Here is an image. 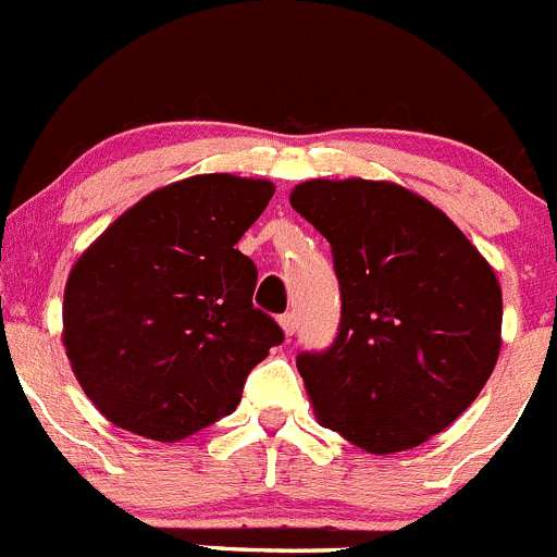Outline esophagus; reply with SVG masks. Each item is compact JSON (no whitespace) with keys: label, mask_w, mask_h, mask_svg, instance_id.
Masks as SVG:
<instances>
[{"label":"esophagus","mask_w":557,"mask_h":557,"mask_svg":"<svg viewBox=\"0 0 557 557\" xmlns=\"http://www.w3.org/2000/svg\"><path fill=\"white\" fill-rule=\"evenodd\" d=\"M280 326H283L285 335L290 337L296 332V326H299V319H296V313H285V315H280Z\"/></svg>","instance_id":"34e87169"}]
</instances>
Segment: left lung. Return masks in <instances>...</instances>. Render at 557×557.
I'll return each instance as SVG.
<instances>
[{"label": "left lung", "mask_w": 557, "mask_h": 557, "mask_svg": "<svg viewBox=\"0 0 557 557\" xmlns=\"http://www.w3.org/2000/svg\"><path fill=\"white\" fill-rule=\"evenodd\" d=\"M290 206L330 242L341 283L337 337L296 357L315 418L368 454L418 448L495 371V272L440 208L389 181H305Z\"/></svg>", "instance_id": "left-lung-1"}]
</instances>
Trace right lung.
Returning <instances> with one entry per match:
<instances>
[{"label":"right lung","instance_id":"add662e5","mask_svg":"<svg viewBox=\"0 0 557 557\" xmlns=\"http://www.w3.org/2000/svg\"><path fill=\"white\" fill-rule=\"evenodd\" d=\"M274 184L227 173L150 191L71 269L62 343L85 396L159 443L216 423L283 330L252 305L258 269L236 249Z\"/></svg>","mask_w":557,"mask_h":557}]
</instances>
